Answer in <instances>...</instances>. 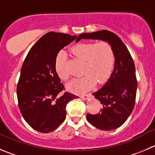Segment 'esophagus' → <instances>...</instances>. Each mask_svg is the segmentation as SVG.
I'll return each mask as SVG.
<instances>
[{
  "mask_svg": "<svg viewBox=\"0 0 155 155\" xmlns=\"http://www.w3.org/2000/svg\"><path fill=\"white\" fill-rule=\"evenodd\" d=\"M90 97V94H84V95L81 96V98L84 99V100H87Z\"/></svg>",
  "mask_w": 155,
  "mask_h": 155,
  "instance_id": "obj_1",
  "label": "esophagus"
}]
</instances>
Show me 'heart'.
Listing matches in <instances>:
<instances>
[{"label":"heart","mask_w":155,"mask_h":155,"mask_svg":"<svg viewBox=\"0 0 155 155\" xmlns=\"http://www.w3.org/2000/svg\"><path fill=\"white\" fill-rule=\"evenodd\" d=\"M71 52L84 61L82 78L74 79L67 85L70 92L80 94L92 89L97 82L105 83L110 78L114 65V53L111 45L107 42H81L74 45ZM67 55L64 51L57 54L54 60V69L59 78L67 81L69 74L66 68Z\"/></svg>","instance_id":"heart-1"}]
</instances>
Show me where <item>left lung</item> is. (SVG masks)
I'll return each mask as SVG.
<instances>
[{
	"label": "left lung",
	"mask_w": 155,
	"mask_h": 155,
	"mask_svg": "<svg viewBox=\"0 0 155 155\" xmlns=\"http://www.w3.org/2000/svg\"><path fill=\"white\" fill-rule=\"evenodd\" d=\"M98 39L111 45L115 58L114 68L105 84L93 95L103 107L97 114L87 115L91 124L101 130H114L127 120L135 103L138 82L134 61L120 38L108 30L80 34L81 39Z\"/></svg>",
	"instance_id": "obj_1"
}]
</instances>
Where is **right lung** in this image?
<instances>
[{"label":"right lung","instance_id":"obj_1","mask_svg":"<svg viewBox=\"0 0 155 155\" xmlns=\"http://www.w3.org/2000/svg\"><path fill=\"white\" fill-rule=\"evenodd\" d=\"M77 36L50 32L31 48L22 66L17 88L18 106L25 121L33 129L48 133L56 129L66 117V105L77 96L65 92L54 69L60 50Z\"/></svg>","mask_w":155,"mask_h":155}]
</instances>
